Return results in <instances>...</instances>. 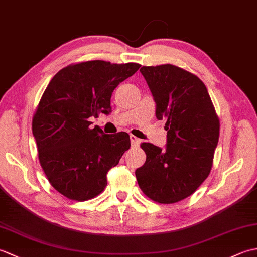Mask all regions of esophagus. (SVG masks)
Wrapping results in <instances>:
<instances>
[{
	"mask_svg": "<svg viewBox=\"0 0 257 257\" xmlns=\"http://www.w3.org/2000/svg\"><path fill=\"white\" fill-rule=\"evenodd\" d=\"M130 143H132V146L134 147H139L140 140L137 137H135L134 135H130Z\"/></svg>",
	"mask_w": 257,
	"mask_h": 257,
	"instance_id": "1",
	"label": "esophagus"
}]
</instances>
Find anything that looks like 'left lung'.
Returning a JSON list of instances; mask_svg holds the SVG:
<instances>
[{
    "mask_svg": "<svg viewBox=\"0 0 257 257\" xmlns=\"http://www.w3.org/2000/svg\"><path fill=\"white\" fill-rule=\"evenodd\" d=\"M156 102V117L165 119L166 148L141 145L147 155L136 178L156 202L176 203L195 192L211 171L219 143L220 121L205 85L174 65L140 69Z\"/></svg>",
    "mask_w": 257,
    "mask_h": 257,
    "instance_id": "1",
    "label": "left lung"
}]
</instances>
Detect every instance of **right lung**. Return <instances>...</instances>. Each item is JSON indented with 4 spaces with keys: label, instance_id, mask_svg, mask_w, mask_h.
Here are the masks:
<instances>
[{
    "label": "right lung",
    "instance_id": "1",
    "mask_svg": "<svg viewBox=\"0 0 257 257\" xmlns=\"http://www.w3.org/2000/svg\"><path fill=\"white\" fill-rule=\"evenodd\" d=\"M139 64L89 61L69 65L54 76L33 117L38 159L52 187L70 200L101 193L107 173L130 148L127 133L103 134L90 117L111 111L114 88Z\"/></svg>",
    "mask_w": 257,
    "mask_h": 257
}]
</instances>
